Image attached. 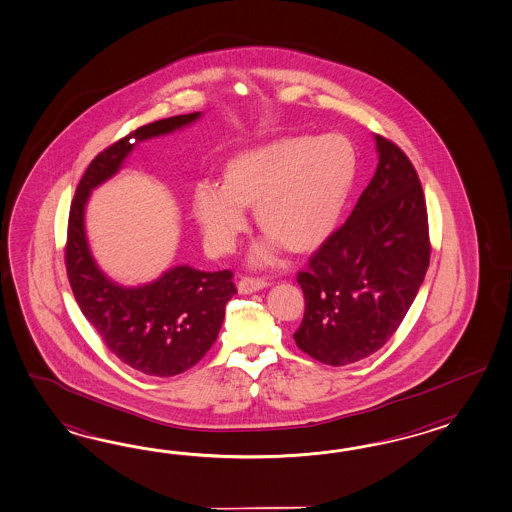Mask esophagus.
<instances>
[{
  "instance_id": "esophagus-1",
  "label": "esophagus",
  "mask_w": 512,
  "mask_h": 512,
  "mask_svg": "<svg viewBox=\"0 0 512 512\" xmlns=\"http://www.w3.org/2000/svg\"><path fill=\"white\" fill-rule=\"evenodd\" d=\"M270 281L263 277L244 276L238 281V291L242 294H251V292L261 291L264 287H268Z\"/></svg>"
}]
</instances>
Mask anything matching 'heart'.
Instances as JSON below:
<instances>
[{
  "label": "heart",
  "instance_id": "heart-1",
  "mask_svg": "<svg viewBox=\"0 0 512 512\" xmlns=\"http://www.w3.org/2000/svg\"><path fill=\"white\" fill-rule=\"evenodd\" d=\"M356 179V152L339 134L287 136L236 154L221 173V188L195 186L192 214L212 253L236 248L248 229L244 208L268 235L257 261L277 244L292 253L317 249L332 235Z\"/></svg>",
  "mask_w": 512,
  "mask_h": 512
}]
</instances>
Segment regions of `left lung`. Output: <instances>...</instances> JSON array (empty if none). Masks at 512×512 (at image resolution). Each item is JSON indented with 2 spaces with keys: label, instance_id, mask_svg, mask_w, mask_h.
<instances>
[{
  "label": "left lung",
  "instance_id": "left-lung-1",
  "mask_svg": "<svg viewBox=\"0 0 512 512\" xmlns=\"http://www.w3.org/2000/svg\"><path fill=\"white\" fill-rule=\"evenodd\" d=\"M376 147V173L352 214L296 276L305 296L296 346L333 367L386 345L429 268V216L414 164L391 139L376 136Z\"/></svg>",
  "mask_w": 512,
  "mask_h": 512
}]
</instances>
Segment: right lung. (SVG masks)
<instances>
[{"label": "right lung", "mask_w": 512, "mask_h": 512, "mask_svg": "<svg viewBox=\"0 0 512 512\" xmlns=\"http://www.w3.org/2000/svg\"><path fill=\"white\" fill-rule=\"evenodd\" d=\"M197 117L199 111L139 126L98 152L85 169L70 205L65 266L83 317L111 354L139 373L160 378L192 369L214 345L225 304L236 294L233 272H201L177 266L138 289L119 287L98 270L89 253L83 208L89 192L110 179L136 141L169 134L194 123Z\"/></svg>", "instance_id": "add662e5"}]
</instances>
